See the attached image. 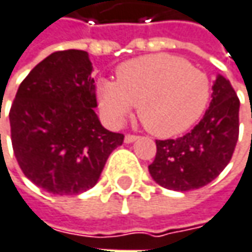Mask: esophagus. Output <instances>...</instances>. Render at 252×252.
Returning a JSON list of instances; mask_svg holds the SVG:
<instances>
[{
	"label": "esophagus",
	"mask_w": 252,
	"mask_h": 252,
	"mask_svg": "<svg viewBox=\"0 0 252 252\" xmlns=\"http://www.w3.org/2000/svg\"><path fill=\"white\" fill-rule=\"evenodd\" d=\"M136 139H137V136H136V135H126V136H125V142H126V143H132V142H135Z\"/></svg>",
	"instance_id": "esophagus-1"
}]
</instances>
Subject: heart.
Segmentation results:
<instances>
[{"instance_id":"heart-1","label":"heart","mask_w":252,"mask_h":252,"mask_svg":"<svg viewBox=\"0 0 252 252\" xmlns=\"http://www.w3.org/2000/svg\"><path fill=\"white\" fill-rule=\"evenodd\" d=\"M208 100L207 74L163 53L120 64L116 81L99 83L100 107L112 125L122 123L137 104L142 125L159 137L187 132L202 116Z\"/></svg>"}]
</instances>
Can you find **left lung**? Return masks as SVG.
<instances>
[{
    "label": "left lung",
    "instance_id": "left-lung-1",
    "mask_svg": "<svg viewBox=\"0 0 252 252\" xmlns=\"http://www.w3.org/2000/svg\"><path fill=\"white\" fill-rule=\"evenodd\" d=\"M240 99L229 80L218 74L212 100L201 122L185 136L156 140L149 173L172 190H192L212 182L229 163L240 133Z\"/></svg>",
    "mask_w": 252,
    "mask_h": 252
}]
</instances>
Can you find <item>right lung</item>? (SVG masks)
<instances>
[{"label": "right lung", "instance_id": "1", "mask_svg": "<svg viewBox=\"0 0 252 252\" xmlns=\"http://www.w3.org/2000/svg\"><path fill=\"white\" fill-rule=\"evenodd\" d=\"M87 51H56L23 80L9 110L11 142L23 173L54 195L93 188L122 133L94 113L96 86Z\"/></svg>", "mask_w": 252, "mask_h": 252}]
</instances>
